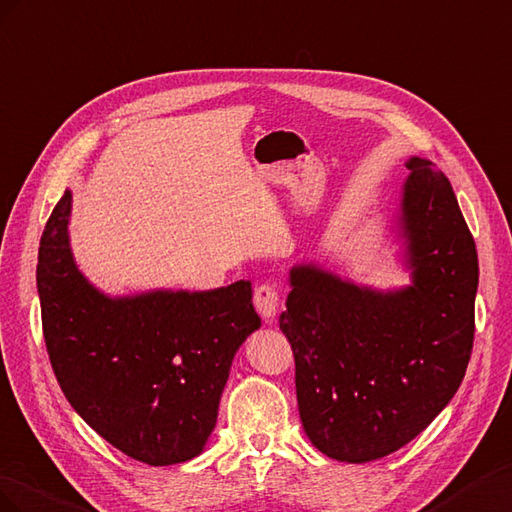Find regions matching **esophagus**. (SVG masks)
Here are the masks:
<instances>
[{
  "instance_id": "esophagus-1",
  "label": "esophagus",
  "mask_w": 512,
  "mask_h": 512,
  "mask_svg": "<svg viewBox=\"0 0 512 512\" xmlns=\"http://www.w3.org/2000/svg\"><path fill=\"white\" fill-rule=\"evenodd\" d=\"M253 304L261 317L272 319L276 313H279L281 296L272 285H259L253 294Z\"/></svg>"
}]
</instances>
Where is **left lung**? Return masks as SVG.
I'll use <instances>...</instances> for the list:
<instances>
[{
	"mask_svg": "<svg viewBox=\"0 0 512 512\" xmlns=\"http://www.w3.org/2000/svg\"><path fill=\"white\" fill-rule=\"evenodd\" d=\"M405 167L399 236L412 285L362 287L313 264L289 272L281 330L302 427L330 459L367 463L412 442L459 390L474 343L476 244L427 158Z\"/></svg>",
	"mask_w": 512,
	"mask_h": 512,
	"instance_id": "1",
	"label": "left lung"
}]
</instances>
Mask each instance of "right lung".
<instances>
[{"label":"right lung","mask_w":512,"mask_h":512,"mask_svg":"<svg viewBox=\"0 0 512 512\" xmlns=\"http://www.w3.org/2000/svg\"><path fill=\"white\" fill-rule=\"evenodd\" d=\"M72 193L38 248L42 332L68 403L100 437L148 465L197 457L216 425L231 360L261 326L251 281L111 298L70 251Z\"/></svg>","instance_id":"add662e5"}]
</instances>
